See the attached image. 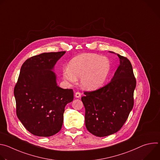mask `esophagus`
<instances>
[{
    "mask_svg": "<svg viewBox=\"0 0 160 160\" xmlns=\"http://www.w3.org/2000/svg\"><path fill=\"white\" fill-rule=\"evenodd\" d=\"M75 98H79L81 97V93L79 92H77L75 93Z\"/></svg>",
    "mask_w": 160,
    "mask_h": 160,
    "instance_id": "obj_1",
    "label": "esophagus"
}]
</instances>
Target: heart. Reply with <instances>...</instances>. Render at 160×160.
Returning a JSON list of instances; mask_svg holds the SVG:
<instances>
[{"label": "heart", "mask_w": 160, "mask_h": 160, "mask_svg": "<svg viewBox=\"0 0 160 160\" xmlns=\"http://www.w3.org/2000/svg\"><path fill=\"white\" fill-rule=\"evenodd\" d=\"M110 70L108 58L95 54H82L73 58L62 70L63 78L71 83L80 78L82 87L89 90L99 88L105 82Z\"/></svg>", "instance_id": "b5f03b06"}]
</instances>
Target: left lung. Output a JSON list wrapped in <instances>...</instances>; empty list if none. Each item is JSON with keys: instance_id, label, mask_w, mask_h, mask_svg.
I'll return each instance as SVG.
<instances>
[{"instance_id": "obj_1", "label": "left lung", "mask_w": 160, "mask_h": 160, "mask_svg": "<svg viewBox=\"0 0 160 160\" xmlns=\"http://www.w3.org/2000/svg\"><path fill=\"white\" fill-rule=\"evenodd\" d=\"M120 65L111 82L92 92H85V126L89 132L105 137L123 127L133 106L136 86L132 66L125 57L117 54Z\"/></svg>"}]
</instances>
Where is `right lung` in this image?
Masks as SVG:
<instances>
[{"label": "right lung", "instance_id": "right-lung-1", "mask_svg": "<svg viewBox=\"0 0 160 160\" xmlns=\"http://www.w3.org/2000/svg\"><path fill=\"white\" fill-rule=\"evenodd\" d=\"M65 51L42 53L22 64L14 94L18 119L31 133L50 137L62 127L66 105L73 100L72 89L58 86L52 71Z\"/></svg>", "mask_w": 160, "mask_h": 160}]
</instances>
